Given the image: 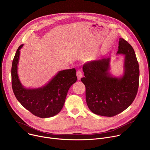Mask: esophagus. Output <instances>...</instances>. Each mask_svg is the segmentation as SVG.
Segmentation results:
<instances>
[{
  "instance_id": "1",
  "label": "esophagus",
  "mask_w": 150,
  "mask_h": 150,
  "mask_svg": "<svg viewBox=\"0 0 150 150\" xmlns=\"http://www.w3.org/2000/svg\"><path fill=\"white\" fill-rule=\"evenodd\" d=\"M76 76H77V78L78 79H80L82 76V72H81V71L80 70H78L76 72Z\"/></svg>"
}]
</instances>
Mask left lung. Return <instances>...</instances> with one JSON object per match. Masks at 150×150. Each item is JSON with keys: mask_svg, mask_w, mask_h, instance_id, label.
<instances>
[{"mask_svg": "<svg viewBox=\"0 0 150 150\" xmlns=\"http://www.w3.org/2000/svg\"><path fill=\"white\" fill-rule=\"evenodd\" d=\"M117 54H124V72L116 77L109 72L110 58L89 62L83 66L81 78L86 101L94 114L112 117L126 110L134 101L138 89L139 69L135 53L123 38L119 40Z\"/></svg>", "mask_w": 150, "mask_h": 150, "instance_id": "left-lung-1", "label": "left lung"}]
</instances>
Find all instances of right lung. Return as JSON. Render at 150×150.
I'll return each mask as SVG.
<instances>
[{
	"label": "right lung",
	"mask_w": 150,
	"mask_h": 150,
	"mask_svg": "<svg viewBox=\"0 0 150 150\" xmlns=\"http://www.w3.org/2000/svg\"><path fill=\"white\" fill-rule=\"evenodd\" d=\"M21 45L14 56L11 69L12 86L18 101L34 115L47 118L59 113L65 104L67 93L76 80L75 68L60 71L45 86L38 88H26L18 75V65Z\"/></svg>",
	"instance_id": "add662e5"
}]
</instances>
